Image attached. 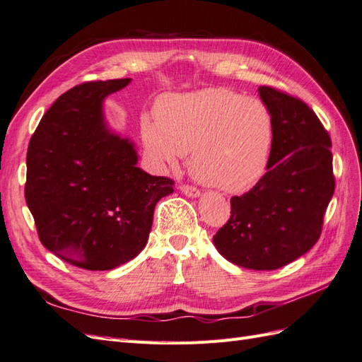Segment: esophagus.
Returning a JSON list of instances; mask_svg holds the SVG:
<instances>
[{"label":"esophagus","instance_id":"obj_1","mask_svg":"<svg viewBox=\"0 0 362 362\" xmlns=\"http://www.w3.org/2000/svg\"><path fill=\"white\" fill-rule=\"evenodd\" d=\"M180 191L188 197H199L200 191L196 187H191V185H180Z\"/></svg>","mask_w":362,"mask_h":362}]
</instances>
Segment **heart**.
<instances>
[{"mask_svg": "<svg viewBox=\"0 0 362 362\" xmlns=\"http://www.w3.org/2000/svg\"><path fill=\"white\" fill-rule=\"evenodd\" d=\"M146 146L165 165L189 154L197 179L226 192L260 182L274 146V117L264 102L229 88H205L163 99L157 122L144 124Z\"/></svg>", "mask_w": 362, "mask_h": 362, "instance_id": "b5f03b06", "label": "heart"}]
</instances>
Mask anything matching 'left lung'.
Wrapping results in <instances>:
<instances>
[{
	"instance_id": "1",
	"label": "left lung",
	"mask_w": 362,
	"mask_h": 362,
	"mask_svg": "<svg viewBox=\"0 0 362 362\" xmlns=\"http://www.w3.org/2000/svg\"><path fill=\"white\" fill-rule=\"evenodd\" d=\"M260 98L274 117L267 171L252 189L230 199V216L214 235L230 263L274 271L318 242L335 191L332 141L308 104L263 86Z\"/></svg>"
}]
</instances>
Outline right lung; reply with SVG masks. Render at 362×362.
Segmentation results:
<instances>
[{
	"instance_id": "obj_1",
	"label": "right lung",
	"mask_w": 362,
	"mask_h": 362,
	"mask_svg": "<svg viewBox=\"0 0 362 362\" xmlns=\"http://www.w3.org/2000/svg\"><path fill=\"white\" fill-rule=\"evenodd\" d=\"M129 81H88L64 93L27 150L24 196L41 243L81 269L133 260L146 245L156 203L174 191V180L142 171L133 144L105 127L102 100Z\"/></svg>"
}]
</instances>
